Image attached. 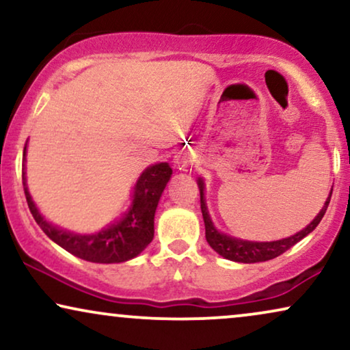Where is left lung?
Returning <instances> with one entry per match:
<instances>
[{
  "mask_svg": "<svg viewBox=\"0 0 350 350\" xmlns=\"http://www.w3.org/2000/svg\"><path fill=\"white\" fill-rule=\"evenodd\" d=\"M198 185H199V191H201V211L204 217V225H206L207 243L211 244V247L214 249L215 252H219L221 257L228 258V260H233V262H243V264H256V262L271 260V258L278 257L283 252L288 251L289 247H293L294 244H297L302 238H306L308 233H312V231L317 228V225H319L321 219H323L331 199V194H329L323 208L320 211V214L312 220V224H308L306 228L301 230L294 236H289V238L280 239V241H271V243H252V241H243V239L230 238V236L221 234L214 228V225H212L211 221V217L207 214L206 199H204L202 180H199ZM331 193H333V189H331Z\"/></svg>",
  "mask_w": 350,
  "mask_h": 350,
  "instance_id": "1",
  "label": "left lung"
}]
</instances>
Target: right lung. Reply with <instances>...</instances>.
Segmentation results:
<instances>
[{
  "label": "right lung",
  "mask_w": 350,
  "mask_h": 350,
  "mask_svg": "<svg viewBox=\"0 0 350 350\" xmlns=\"http://www.w3.org/2000/svg\"><path fill=\"white\" fill-rule=\"evenodd\" d=\"M170 176L172 167L167 162H159L156 165L148 167L136 181L133 204L125 219L96 234L80 236L59 230L43 220L27 189L25 169L22 167V185H24L27 204L40 228L49 239L64 247L67 252L83 260L94 262V264H119V262L130 260L146 249L154 238V214H156L157 202Z\"/></svg>",
  "instance_id": "1"
}]
</instances>
